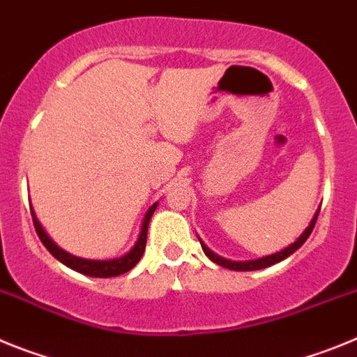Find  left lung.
Listing matches in <instances>:
<instances>
[{
  "label": "left lung",
  "instance_id": "left-lung-1",
  "mask_svg": "<svg viewBox=\"0 0 357 357\" xmlns=\"http://www.w3.org/2000/svg\"><path fill=\"white\" fill-rule=\"evenodd\" d=\"M318 213H320V209L314 213L313 220H311V223H309L307 229L304 230L301 234V238L296 239L295 243H291L289 247H286L284 250H280V252H275V254L272 255H266V257H261V259H254V261H229L225 259V257H220L218 254H214L213 250H209V248L204 245V243L200 241L202 245V250L206 252V255L209 257L213 263L220 264V266L223 268H229V270H236V272H252V270H263V268H268V266H272V264L275 263H280V261H284L286 257H289V255L293 254L295 250H298V248L302 247L305 243V239L309 238V234L313 232L314 229V223H317V218H318Z\"/></svg>",
  "mask_w": 357,
  "mask_h": 357
}]
</instances>
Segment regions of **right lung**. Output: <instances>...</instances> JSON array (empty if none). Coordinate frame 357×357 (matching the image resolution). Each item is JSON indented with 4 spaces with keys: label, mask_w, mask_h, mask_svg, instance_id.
I'll use <instances>...</instances> for the list:
<instances>
[{
    "label": "right lung",
    "mask_w": 357,
    "mask_h": 357,
    "mask_svg": "<svg viewBox=\"0 0 357 357\" xmlns=\"http://www.w3.org/2000/svg\"><path fill=\"white\" fill-rule=\"evenodd\" d=\"M157 206H159V202L153 204L150 209L146 211L143 220V225H141V232L139 238L135 241V245L132 247V250L128 254L121 255L118 259H107V261H93V259H82V257H77V255L68 254L66 250H62L61 247H56L55 243L50 239V236L44 232V229L40 227L39 220L36 218V213L31 209V218H33V225H36L37 236L43 241V245L48 248L50 254L55 257V259L61 261L62 264H66L68 268L75 270L78 273H84V275L89 277H116L121 275V273H127L128 270L135 266V264L139 263V259L143 257L144 248H146V234H148V223L151 220V214L155 213Z\"/></svg>",
    "instance_id": "right-lung-1"
}]
</instances>
